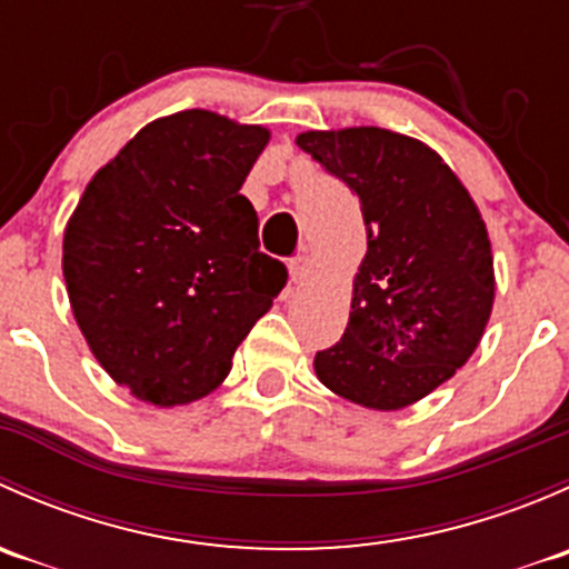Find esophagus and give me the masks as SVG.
I'll return each instance as SVG.
<instances>
[{"instance_id":"34e87169","label":"esophagus","mask_w":569,"mask_h":569,"mask_svg":"<svg viewBox=\"0 0 569 569\" xmlns=\"http://www.w3.org/2000/svg\"><path fill=\"white\" fill-rule=\"evenodd\" d=\"M289 272H291V280H295V283H306V280H311L313 272H317V269H313V258H308V256L295 258V261L289 263Z\"/></svg>"}]
</instances>
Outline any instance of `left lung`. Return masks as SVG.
I'll return each instance as SVG.
<instances>
[{
  "instance_id": "1",
  "label": "left lung",
  "mask_w": 569,
  "mask_h": 569,
  "mask_svg": "<svg viewBox=\"0 0 569 569\" xmlns=\"http://www.w3.org/2000/svg\"><path fill=\"white\" fill-rule=\"evenodd\" d=\"M297 146L360 200L366 256L319 382L369 410H401L443 386L479 347L496 300L479 206L438 151L380 126L302 131Z\"/></svg>"
}]
</instances>
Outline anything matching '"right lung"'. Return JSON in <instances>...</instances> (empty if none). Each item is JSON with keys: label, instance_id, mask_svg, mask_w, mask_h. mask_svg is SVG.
<instances>
[{"label": "right lung", "instance_id": "1", "mask_svg": "<svg viewBox=\"0 0 569 569\" xmlns=\"http://www.w3.org/2000/svg\"><path fill=\"white\" fill-rule=\"evenodd\" d=\"M269 129L209 109L142 126L84 187L62 278L101 369L157 407L203 399L286 286L244 178Z\"/></svg>", "mask_w": 569, "mask_h": 569}]
</instances>
